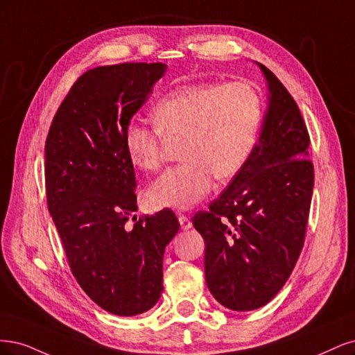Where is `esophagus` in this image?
I'll return each mask as SVG.
<instances>
[{
  "label": "esophagus",
  "mask_w": 355,
  "mask_h": 355,
  "mask_svg": "<svg viewBox=\"0 0 355 355\" xmlns=\"http://www.w3.org/2000/svg\"><path fill=\"white\" fill-rule=\"evenodd\" d=\"M178 221H180V225H181V228L182 230H189V228H191V221L187 218L186 215H180L178 216Z\"/></svg>",
  "instance_id": "obj_1"
}]
</instances>
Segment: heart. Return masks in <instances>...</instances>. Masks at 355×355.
<instances>
[{
	"mask_svg": "<svg viewBox=\"0 0 355 355\" xmlns=\"http://www.w3.org/2000/svg\"><path fill=\"white\" fill-rule=\"evenodd\" d=\"M155 128L132 121L123 134L130 162L141 171L162 164L165 140H182L184 162L166 169L147 190L153 208L189 209L211 191L215 175L227 180L252 152L262 119L258 91L246 83L187 85L155 106Z\"/></svg>",
	"mask_w": 355,
	"mask_h": 355,
	"instance_id": "heart-1",
	"label": "heart"
}]
</instances>
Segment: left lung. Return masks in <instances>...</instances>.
Listing matches in <instances>:
<instances>
[{"label": "left lung", "mask_w": 355, "mask_h": 355, "mask_svg": "<svg viewBox=\"0 0 355 355\" xmlns=\"http://www.w3.org/2000/svg\"><path fill=\"white\" fill-rule=\"evenodd\" d=\"M268 107L245 166L209 211L191 218L205 240V277L214 298L250 311L279 293L300 258L310 214L314 166L298 105L264 64Z\"/></svg>", "instance_id": "left-lung-1"}]
</instances>
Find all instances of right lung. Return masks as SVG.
<instances>
[{"label": "right lung", "mask_w": 355, "mask_h": 355, "mask_svg": "<svg viewBox=\"0 0 355 355\" xmlns=\"http://www.w3.org/2000/svg\"><path fill=\"white\" fill-rule=\"evenodd\" d=\"M164 63L100 66L78 78L45 141V191L73 276L103 310L131 317L161 298L162 259L180 223L139 209L123 134L164 76Z\"/></svg>", "instance_id": "right-lung-1"}]
</instances>
